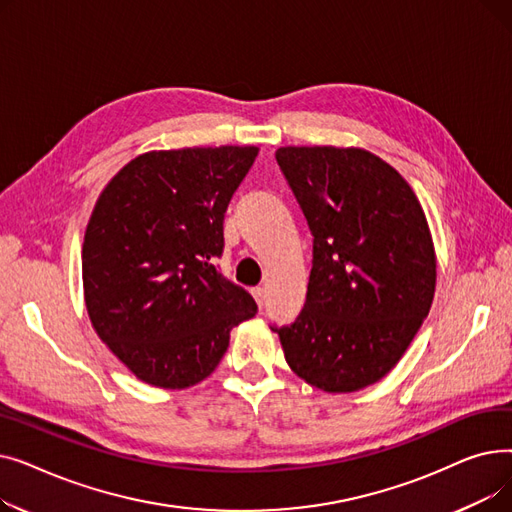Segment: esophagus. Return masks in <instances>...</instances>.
<instances>
[{"mask_svg":"<svg viewBox=\"0 0 512 512\" xmlns=\"http://www.w3.org/2000/svg\"><path fill=\"white\" fill-rule=\"evenodd\" d=\"M251 294H253V297H255L257 305H259V307H263V303H265V288H261V286H255V288L251 290Z\"/></svg>","mask_w":512,"mask_h":512,"instance_id":"1","label":"esophagus"}]
</instances>
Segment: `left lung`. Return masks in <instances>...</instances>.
Listing matches in <instances>:
<instances>
[{
    "instance_id": "8db88e82",
    "label": "left lung",
    "mask_w": 512,
    "mask_h": 512,
    "mask_svg": "<svg viewBox=\"0 0 512 512\" xmlns=\"http://www.w3.org/2000/svg\"><path fill=\"white\" fill-rule=\"evenodd\" d=\"M313 234L307 301L276 328L301 380L330 394L380 382L405 355L436 292V249L409 182L361 147H280Z\"/></svg>"
}]
</instances>
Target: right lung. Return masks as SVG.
Wrapping results in <instances>:
<instances>
[{"mask_svg": "<svg viewBox=\"0 0 512 512\" xmlns=\"http://www.w3.org/2000/svg\"><path fill=\"white\" fill-rule=\"evenodd\" d=\"M253 145L147 151L105 184L83 242L91 326L141 382L184 390L222 361L230 330L257 313L213 265L226 207Z\"/></svg>", "mask_w": 512, "mask_h": 512, "instance_id": "add662e5", "label": "right lung"}]
</instances>
